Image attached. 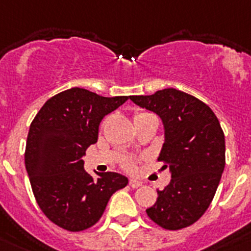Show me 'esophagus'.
<instances>
[{
    "instance_id": "obj_1",
    "label": "esophagus",
    "mask_w": 251,
    "mask_h": 251,
    "mask_svg": "<svg viewBox=\"0 0 251 251\" xmlns=\"http://www.w3.org/2000/svg\"><path fill=\"white\" fill-rule=\"evenodd\" d=\"M129 186L132 188H137V187H140V186H142V182L137 181V179H130Z\"/></svg>"
}]
</instances>
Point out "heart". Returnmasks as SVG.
I'll list each match as a JSON object with an SVG mask.
<instances>
[{
  "label": "heart",
  "instance_id": "obj_1",
  "mask_svg": "<svg viewBox=\"0 0 251 251\" xmlns=\"http://www.w3.org/2000/svg\"><path fill=\"white\" fill-rule=\"evenodd\" d=\"M151 114L150 113H146V111H136L133 115V119L134 122L140 121V119H144V118L146 117H150ZM122 167L126 168V169H128V171H132L134 168V161L132 160L130 158H126L122 160Z\"/></svg>",
  "mask_w": 251,
  "mask_h": 251
}]
</instances>
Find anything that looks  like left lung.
<instances>
[{"label": "left lung", "instance_id": "obj_1", "mask_svg": "<svg viewBox=\"0 0 251 251\" xmlns=\"http://www.w3.org/2000/svg\"><path fill=\"white\" fill-rule=\"evenodd\" d=\"M129 99L158 114L165 129L158 160L172 179L146 213L161 228H186L206 212L225 169V133L218 118L206 103L176 88Z\"/></svg>", "mask_w": 251, "mask_h": 251}]
</instances>
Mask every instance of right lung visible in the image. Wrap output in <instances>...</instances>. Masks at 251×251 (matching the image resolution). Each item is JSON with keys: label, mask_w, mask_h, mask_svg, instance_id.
Here are the masks:
<instances>
[{"label": "right lung", "mask_w": 251, "mask_h": 251, "mask_svg": "<svg viewBox=\"0 0 251 251\" xmlns=\"http://www.w3.org/2000/svg\"><path fill=\"white\" fill-rule=\"evenodd\" d=\"M127 100L74 87L49 99L30 124L24 155L30 186L43 214L63 229L96 225L111 195L127 186L128 178L114 172L93 179L82 160L102 118Z\"/></svg>", "instance_id": "1"}]
</instances>
